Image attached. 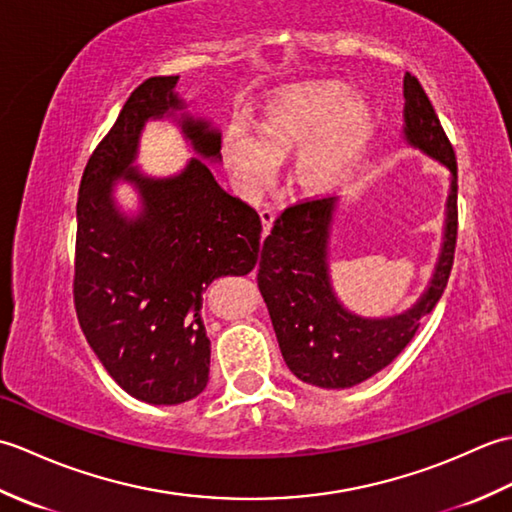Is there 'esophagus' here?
<instances>
[{"instance_id": "34e87169", "label": "esophagus", "mask_w": 512, "mask_h": 512, "mask_svg": "<svg viewBox=\"0 0 512 512\" xmlns=\"http://www.w3.org/2000/svg\"><path fill=\"white\" fill-rule=\"evenodd\" d=\"M259 215H262V224H264V235L270 233V228H273V222H275V209L273 206H264L262 211H259Z\"/></svg>"}]
</instances>
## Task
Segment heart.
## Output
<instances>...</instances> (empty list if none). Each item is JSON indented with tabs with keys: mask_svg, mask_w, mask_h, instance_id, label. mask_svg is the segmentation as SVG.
Wrapping results in <instances>:
<instances>
[{
	"mask_svg": "<svg viewBox=\"0 0 512 512\" xmlns=\"http://www.w3.org/2000/svg\"><path fill=\"white\" fill-rule=\"evenodd\" d=\"M372 127V114L354 101L345 83L323 81L292 90L268 107L259 127L237 118L224 129L222 156L237 187L259 198L273 187L281 158L304 147L297 176L306 189L323 191L343 178Z\"/></svg>",
	"mask_w": 512,
	"mask_h": 512,
	"instance_id": "obj_1",
	"label": "heart"
}]
</instances>
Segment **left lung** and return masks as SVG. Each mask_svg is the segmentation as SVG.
Returning <instances> with one entry per match:
<instances>
[{"instance_id": "obj_1", "label": "left lung", "mask_w": 512, "mask_h": 512, "mask_svg": "<svg viewBox=\"0 0 512 512\" xmlns=\"http://www.w3.org/2000/svg\"><path fill=\"white\" fill-rule=\"evenodd\" d=\"M405 134L411 145L451 169L447 233L429 290L409 312L365 321L345 312L332 295L325 244L334 198H306L277 215L264 239L257 286L266 301L290 372L303 383L343 389L374 376L405 350L420 319L440 301L458 242V162L451 140L416 76H405Z\"/></svg>"}]
</instances>
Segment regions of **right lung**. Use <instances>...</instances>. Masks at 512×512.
<instances>
[{"mask_svg": "<svg viewBox=\"0 0 512 512\" xmlns=\"http://www.w3.org/2000/svg\"><path fill=\"white\" fill-rule=\"evenodd\" d=\"M176 81L151 76L129 94L85 165L76 202V317L107 374L151 405H178L209 383L202 292L222 275H248L262 239L259 213L226 193L200 158L169 180L134 171L147 118L182 107ZM182 127L198 154L220 158L222 140L209 125L184 118ZM116 177L141 191L136 221L113 209Z\"/></svg>", "mask_w": 512, "mask_h": 512, "instance_id": "add662e5", "label": "right lung"}]
</instances>
